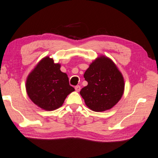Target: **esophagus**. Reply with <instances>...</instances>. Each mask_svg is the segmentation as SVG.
Segmentation results:
<instances>
[{"instance_id":"1","label":"esophagus","mask_w":158,"mask_h":158,"mask_svg":"<svg viewBox=\"0 0 158 158\" xmlns=\"http://www.w3.org/2000/svg\"><path fill=\"white\" fill-rule=\"evenodd\" d=\"M75 89H76V91L77 92H78L80 90V87L79 85H77V86H76V87H75Z\"/></svg>"}]
</instances>
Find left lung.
<instances>
[{
	"label": "left lung",
	"mask_w": 158,
	"mask_h": 158,
	"mask_svg": "<svg viewBox=\"0 0 158 158\" xmlns=\"http://www.w3.org/2000/svg\"><path fill=\"white\" fill-rule=\"evenodd\" d=\"M84 78L88 85L80 94L92 111L100 112L111 109L123 96V76L111 59L101 56L89 65Z\"/></svg>",
	"instance_id": "obj_1"
}]
</instances>
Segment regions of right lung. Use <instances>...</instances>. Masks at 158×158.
Segmentation results:
<instances>
[{
	"label": "right lung",
	"instance_id": "obj_1",
	"mask_svg": "<svg viewBox=\"0 0 158 158\" xmlns=\"http://www.w3.org/2000/svg\"><path fill=\"white\" fill-rule=\"evenodd\" d=\"M60 64L52 58H43L29 74L26 81L28 96L35 105L46 111L58 109L65 98L75 91L69 85L67 73L60 71Z\"/></svg>",
	"mask_w": 158,
	"mask_h": 158
}]
</instances>
